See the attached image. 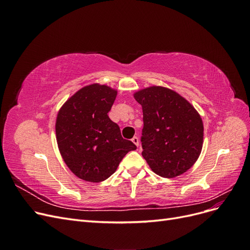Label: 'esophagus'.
Here are the masks:
<instances>
[{
	"label": "esophagus",
	"mask_w": 250,
	"mask_h": 250,
	"mask_svg": "<svg viewBox=\"0 0 250 250\" xmlns=\"http://www.w3.org/2000/svg\"><path fill=\"white\" fill-rule=\"evenodd\" d=\"M131 141H132V143L134 144L135 146H138V147H139V145H140V141H139V138H138V137H133Z\"/></svg>",
	"instance_id": "esophagus-1"
}]
</instances>
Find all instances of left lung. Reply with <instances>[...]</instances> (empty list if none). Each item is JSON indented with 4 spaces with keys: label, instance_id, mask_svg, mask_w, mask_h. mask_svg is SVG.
Here are the masks:
<instances>
[{
    "label": "left lung",
    "instance_id": "1",
    "mask_svg": "<svg viewBox=\"0 0 250 250\" xmlns=\"http://www.w3.org/2000/svg\"><path fill=\"white\" fill-rule=\"evenodd\" d=\"M143 109L142 155L155 174L181 175L198 160L203 123L193 105L174 90L149 86L133 94Z\"/></svg>",
    "mask_w": 250,
    "mask_h": 250
}]
</instances>
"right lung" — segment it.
<instances>
[{
	"label": "right lung",
	"instance_id": "right-lung-1",
	"mask_svg": "<svg viewBox=\"0 0 250 250\" xmlns=\"http://www.w3.org/2000/svg\"><path fill=\"white\" fill-rule=\"evenodd\" d=\"M117 89L93 83L80 88L59 109L55 130L59 152L77 177L101 183L116 172L123 157L137 146L122 138L109 119Z\"/></svg>",
	"mask_w": 250,
	"mask_h": 250
}]
</instances>
